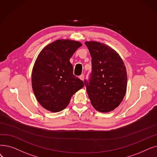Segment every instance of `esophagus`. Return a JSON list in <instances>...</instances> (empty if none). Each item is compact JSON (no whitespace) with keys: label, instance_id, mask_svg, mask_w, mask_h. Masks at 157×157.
I'll return each instance as SVG.
<instances>
[{"label":"esophagus","instance_id":"1","mask_svg":"<svg viewBox=\"0 0 157 157\" xmlns=\"http://www.w3.org/2000/svg\"><path fill=\"white\" fill-rule=\"evenodd\" d=\"M79 78L81 80L83 81V79H84V75H83V74H81L80 76H79Z\"/></svg>","mask_w":157,"mask_h":157}]
</instances>
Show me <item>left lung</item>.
<instances>
[{
    "instance_id": "8db88e82",
    "label": "left lung",
    "mask_w": 157,
    "mask_h": 157,
    "mask_svg": "<svg viewBox=\"0 0 157 157\" xmlns=\"http://www.w3.org/2000/svg\"><path fill=\"white\" fill-rule=\"evenodd\" d=\"M92 57V72L84 83L94 108L109 112L123 99L127 74L123 61L110 47L97 42H86Z\"/></svg>"
}]
</instances>
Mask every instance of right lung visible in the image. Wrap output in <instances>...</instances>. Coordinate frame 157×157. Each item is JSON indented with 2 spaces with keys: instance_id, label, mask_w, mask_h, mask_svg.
<instances>
[{
  "instance_id": "add662e5",
  "label": "right lung",
  "mask_w": 157,
  "mask_h": 157,
  "mask_svg": "<svg viewBox=\"0 0 157 157\" xmlns=\"http://www.w3.org/2000/svg\"><path fill=\"white\" fill-rule=\"evenodd\" d=\"M81 45L76 41L58 40L38 55L33 69L32 86L38 103L46 110H63L73 94L83 87V81L73 74L69 61Z\"/></svg>"
}]
</instances>
